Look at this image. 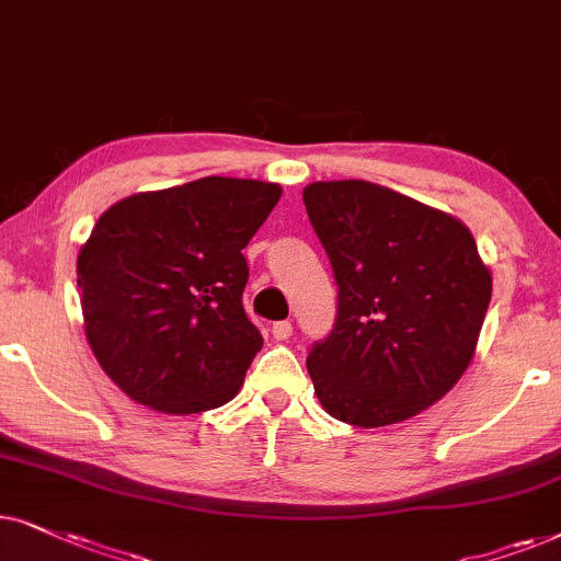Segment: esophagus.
I'll use <instances>...</instances> for the list:
<instances>
[{
  "mask_svg": "<svg viewBox=\"0 0 561 561\" xmlns=\"http://www.w3.org/2000/svg\"><path fill=\"white\" fill-rule=\"evenodd\" d=\"M272 335H274V341H289V335H293V323H289V320L274 323L272 325Z\"/></svg>",
  "mask_w": 561,
  "mask_h": 561,
  "instance_id": "obj_1",
  "label": "esophagus"
}]
</instances>
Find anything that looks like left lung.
<instances>
[{
	"label": "left lung",
	"mask_w": 561,
	"mask_h": 561,
	"mask_svg": "<svg viewBox=\"0 0 561 561\" xmlns=\"http://www.w3.org/2000/svg\"><path fill=\"white\" fill-rule=\"evenodd\" d=\"M339 282L331 335L308 356L320 405L358 428L402 423L465 375L492 272L457 215L343 179L302 190Z\"/></svg>",
	"instance_id": "obj_1"
}]
</instances>
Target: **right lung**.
I'll use <instances>...</instances> for the list:
<instances>
[{
	"label": "right lung",
	"instance_id": "obj_1",
	"mask_svg": "<svg viewBox=\"0 0 561 561\" xmlns=\"http://www.w3.org/2000/svg\"><path fill=\"white\" fill-rule=\"evenodd\" d=\"M282 186L205 176L107 207L77 256L84 333L138 405L167 415L220 408L243 387L261 333L243 310V249Z\"/></svg>",
	"mask_w": 561,
	"mask_h": 561
}]
</instances>
